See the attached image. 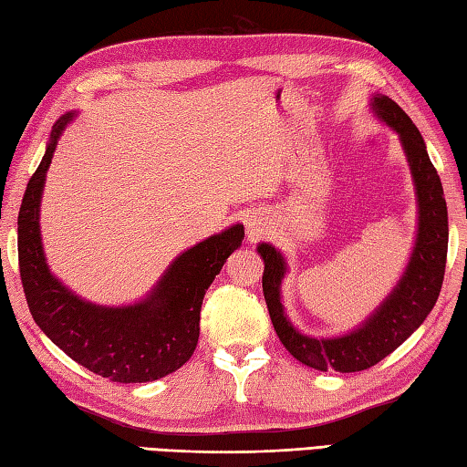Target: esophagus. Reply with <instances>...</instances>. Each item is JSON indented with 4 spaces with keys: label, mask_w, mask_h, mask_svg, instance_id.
Returning <instances> with one entry per match:
<instances>
[{
    "label": "esophagus",
    "mask_w": 467,
    "mask_h": 467,
    "mask_svg": "<svg viewBox=\"0 0 467 467\" xmlns=\"http://www.w3.org/2000/svg\"><path fill=\"white\" fill-rule=\"evenodd\" d=\"M246 231H249V234H251V239H254V236H259L261 233H263V228H261V223H256L254 218H251L249 221V226H246Z\"/></svg>",
    "instance_id": "34e87169"
}]
</instances>
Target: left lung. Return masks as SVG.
<instances>
[{"label":"left lung","instance_id":"obj_1","mask_svg":"<svg viewBox=\"0 0 467 467\" xmlns=\"http://www.w3.org/2000/svg\"><path fill=\"white\" fill-rule=\"evenodd\" d=\"M369 106L377 120L400 136L418 201L413 249L391 293L349 333L337 337L305 335L285 313L281 286L289 266L283 253L269 243L256 246V253L265 263L263 293L275 331L296 361L317 371L355 373L379 363L425 321L438 301L443 283L450 231L448 206L438 171L433 168L428 148L411 118L389 96L375 94Z\"/></svg>","mask_w":467,"mask_h":467}]
</instances>
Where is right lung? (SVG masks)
I'll return each instance as SVG.
<instances>
[{"label":"right lung","mask_w":467,"mask_h":467,"mask_svg":"<svg viewBox=\"0 0 467 467\" xmlns=\"http://www.w3.org/2000/svg\"><path fill=\"white\" fill-rule=\"evenodd\" d=\"M74 118H57L19 208L17 256L29 313L52 343L92 373L116 383L156 381L192 357L204 293L241 246L244 226L236 223L178 254L140 301L110 306L82 299L49 271L39 231L47 168Z\"/></svg>","instance_id":"obj_1"}]
</instances>
